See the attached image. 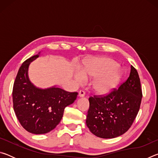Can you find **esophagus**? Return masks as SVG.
Wrapping results in <instances>:
<instances>
[{
  "instance_id": "esophagus-1",
  "label": "esophagus",
  "mask_w": 158,
  "mask_h": 158,
  "mask_svg": "<svg viewBox=\"0 0 158 158\" xmlns=\"http://www.w3.org/2000/svg\"><path fill=\"white\" fill-rule=\"evenodd\" d=\"M85 95V92L84 91V90H80V91L79 92V96L80 98H82V97H84Z\"/></svg>"
}]
</instances>
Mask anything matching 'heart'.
I'll list each match as a JSON object with an SVG mask.
<instances>
[{
    "label": "heart",
    "instance_id": "heart-1",
    "mask_svg": "<svg viewBox=\"0 0 158 158\" xmlns=\"http://www.w3.org/2000/svg\"><path fill=\"white\" fill-rule=\"evenodd\" d=\"M96 77L92 87L99 94H108L116 88L121 78V74L116 69V64L109 58L95 59L81 69L75 75L77 82Z\"/></svg>",
    "mask_w": 158,
    "mask_h": 158
}]
</instances>
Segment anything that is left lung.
I'll return each mask as SVG.
<instances>
[{
	"label": "left lung",
	"instance_id": "left-lung-1",
	"mask_svg": "<svg viewBox=\"0 0 158 158\" xmlns=\"http://www.w3.org/2000/svg\"><path fill=\"white\" fill-rule=\"evenodd\" d=\"M142 98L140 79L131 65L130 76L118 89L105 96L89 98L86 125L98 137L112 139L123 135L132 125Z\"/></svg>",
	"mask_w": 158,
	"mask_h": 158
}]
</instances>
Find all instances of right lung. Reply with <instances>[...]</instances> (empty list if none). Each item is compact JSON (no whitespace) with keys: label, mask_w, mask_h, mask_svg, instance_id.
Returning <instances> with one entry per match:
<instances>
[{"label":"right lung","mask_w":158,"mask_h":158,"mask_svg":"<svg viewBox=\"0 0 158 158\" xmlns=\"http://www.w3.org/2000/svg\"><path fill=\"white\" fill-rule=\"evenodd\" d=\"M40 53L22 63L12 90L13 108L19 121L26 131L35 135L54 129L62 119L64 109L74 102L78 95L56 85L41 89L32 84L28 74V67Z\"/></svg>","instance_id":"right-lung-1"}]
</instances>
